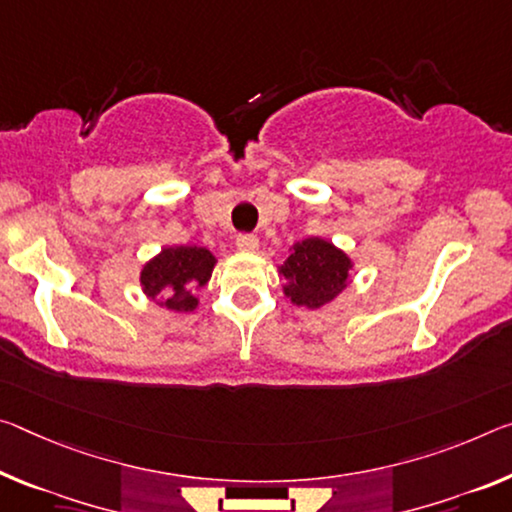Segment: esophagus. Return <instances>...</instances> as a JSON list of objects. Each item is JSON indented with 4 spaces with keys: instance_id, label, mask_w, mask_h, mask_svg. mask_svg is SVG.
<instances>
[{
    "instance_id": "1",
    "label": "esophagus",
    "mask_w": 512,
    "mask_h": 512,
    "mask_svg": "<svg viewBox=\"0 0 512 512\" xmlns=\"http://www.w3.org/2000/svg\"><path fill=\"white\" fill-rule=\"evenodd\" d=\"M237 248L241 253H257L259 250V239L253 234H239L237 237Z\"/></svg>"
}]
</instances>
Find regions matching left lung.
Listing matches in <instances>:
<instances>
[{
	"instance_id": "left-lung-1",
	"label": "left lung",
	"mask_w": 512,
	"mask_h": 512,
	"mask_svg": "<svg viewBox=\"0 0 512 512\" xmlns=\"http://www.w3.org/2000/svg\"><path fill=\"white\" fill-rule=\"evenodd\" d=\"M278 273L285 280L282 294L291 305L321 310L353 282V259L332 241L310 237L289 248L287 262L278 266Z\"/></svg>"
}]
</instances>
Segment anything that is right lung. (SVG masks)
Here are the masks:
<instances>
[{"label":"right lung","instance_id":"obj_1","mask_svg":"<svg viewBox=\"0 0 512 512\" xmlns=\"http://www.w3.org/2000/svg\"><path fill=\"white\" fill-rule=\"evenodd\" d=\"M216 257L202 246H170L143 264L139 282L145 296L170 312H193L196 291L212 280Z\"/></svg>","mask_w":512,"mask_h":512}]
</instances>
